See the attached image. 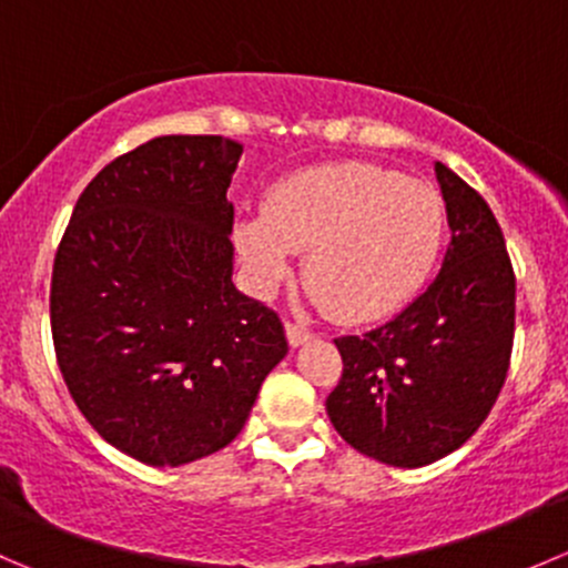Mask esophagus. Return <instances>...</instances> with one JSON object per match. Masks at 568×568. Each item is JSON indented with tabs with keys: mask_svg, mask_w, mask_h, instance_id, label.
<instances>
[{
	"mask_svg": "<svg viewBox=\"0 0 568 568\" xmlns=\"http://www.w3.org/2000/svg\"><path fill=\"white\" fill-rule=\"evenodd\" d=\"M285 335H288V343L291 346H302V343H307L313 337V332L311 329H305V326H300V324H285Z\"/></svg>",
	"mask_w": 568,
	"mask_h": 568,
	"instance_id": "34e87169",
	"label": "esophagus"
}]
</instances>
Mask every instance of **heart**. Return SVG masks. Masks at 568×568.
Instances as JSON below:
<instances>
[{
	"label": "heart",
	"mask_w": 568,
	"mask_h": 568,
	"mask_svg": "<svg viewBox=\"0 0 568 568\" xmlns=\"http://www.w3.org/2000/svg\"><path fill=\"white\" fill-rule=\"evenodd\" d=\"M445 233L432 183L379 164H326L274 183L266 211L236 225V244L261 288L307 252L305 283L337 321L398 313L432 274Z\"/></svg>",
	"instance_id": "b5f03b06"
}]
</instances>
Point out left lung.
<instances>
[{
	"mask_svg": "<svg viewBox=\"0 0 568 568\" xmlns=\"http://www.w3.org/2000/svg\"><path fill=\"white\" fill-rule=\"evenodd\" d=\"M450 244L434 283L385 326L337 337L343 359L326 395L335 432L359 454L423 467L462 448L506 385L517 277L486 200L434 164Z\"/></svg>",
	"mask_w": 568,
	"mask_h": 568,
	"instance_id": "obj_1",
	"label": "left lung"
}]
</instances>
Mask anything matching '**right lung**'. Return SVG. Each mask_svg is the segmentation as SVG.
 Returning a JSON list of instances; mask_svg holds the SVG:
<instances>
[{"instance_id": "add662e5", "label": "right lung", "mask_w": 568, "mask_h": 568, "mask_svg": "<svg viewBox=\"0 0 568 568\" xmlns=\"http://www.w3.org/2000/svg\"><path fill=\"white\" fill-rule=\"evenodd\" d=\"M244 148L156 136L79 194L51 272V337L90 426L136 462L178 467L236 439L283 321L236 291L227 186Z\"/></svg>"}]
</instances>
